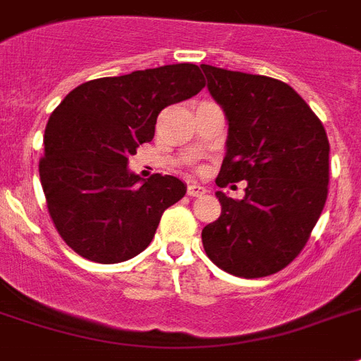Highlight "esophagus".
<instances>
[{
  "mask_svg": "<svg viewBox=\"0 0 361 361\" xmlns=\"http://www.w3.org/2000/svg\"><path fill=\"white\" fill-rule=\"evenodd\" d=\"M206 189L200 183H189V187H187V195L189 197H200V195H204Z\"/></svg>",
  "mask_w": 361,
  "mask_h": 361,
  "instance_id": "1",
  "label": "esophagus"
}]
</instances>
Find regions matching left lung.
Here are the masks:
<instances>
[{
  "label": "left lung",
  "mask_w": 361,
  "mask_h": 361,
  "mask_svg": "<svg viewBox=\"0 0 361 361\" xmlns=\"http://www.w3.org/2000/svg\"><path fill=\"white\" fill-rule=\"evenodd\" d=\"M200 68L229 123L216 183H247L242 200L216 192L221 216L202 229V246L229 274L269 276L301 254L324 210L329 183L326 128L279 79Z\"/></svg>",
  "instance_id": "1"
}]
</instances>
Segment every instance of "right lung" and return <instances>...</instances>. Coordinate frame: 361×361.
I'll use <instances>...</instances> for the list:
<instances>
[{"mask_svg": "<svg viewBox=\"0 0 361 361\" xmlns=\"http://www.w3.org/2000/svg\"><path fill=\"white\" fill-rule=\"evenodd\" d=\"M204 89L199 66L170 64L79 85L49 117L39 178L59 235L85 259L121 263L144 252L162 212L185 195L174 176L126 169L170 104Z\"/></svg>", "mask_w": 361, "mask_h": 361, "instance_id": "obj_1", "label": "right lung"}]
</instances>
